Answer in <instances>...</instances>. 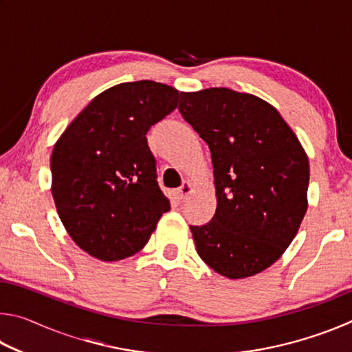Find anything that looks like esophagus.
Returning <instances> with one entry per match:
<instances>
[{
	"instance_id": "obj_1",
	"label": "esophagus",
	"mask_w": 352,
	"mask_h": 352,
	"mask_svg": "<svg viewBox=\"0 0 352 352\" xmlns=\"http://www.w3.org/2000/svg\"><path fill=\"white\" fill-rule=\"evenodd\" d=\"M190 192H192V183L184 182L182 186H180V189L177 190V199L180 200V201H184V200L189 197Z\"/></svg>"
}]
</instances>
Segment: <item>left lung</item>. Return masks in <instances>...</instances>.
Masks as SVG:
<instances>
[{"label":"left lung","instance_id":"obj_1","mask_svg":"<svg viewBox=\"0 0 352 352\" xmlns=\"http://www.w3.org/2000/svg\"><path fill=\"white\" fill-rule=\"evenodd\" d=\"M184 121L210 147L217 208L190 225L201 259L230 279L276 262L307 210L309 162L275 107L230 88L180 93Z\"/></svg>","mask_w":352,"mask_h":352}]
</instances>
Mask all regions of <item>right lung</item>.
<instances>
[{"mask_svg": "<svg viewBox=\"0 0 352 352\" xmlns=\"http://www.w3.org/2000/svg\"><path fill=\"white\" fill-rule=\"evenodd\" d=\"M178 98L175 88L153 80L111 87L56 142L52 197L83 252L107 262L133 256L170 210L146 135L175 110Z\"/></svg>", "mask_w": 352, "mask_h": 352, "instance_id": "right-lung-1", "label": "right lung"}]
</instances>
